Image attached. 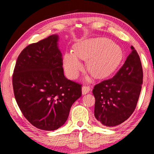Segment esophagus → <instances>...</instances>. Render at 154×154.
I'll return each mask as SVG.
<instances>
[{"label":"esophagus","instance_id":"esophagus-1","mask_svg":"<svg viewBox=\"0 0 154 154\" xmlns=\"http://www.w3.org/2000/svg\"><path fill=\"white\" fill-rule=\"evenodd\" d=\"M90 90H91V88L89 86H83L82 88V94H86L90 91Z\"/></svg>","mask_w":154,"mask_h":154}]
</instances>
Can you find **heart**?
<instances>
[{
    "label": "heart",
    "instance_id": "b5f03b06",
    "mask_svg": "<svg viewBox=\"0 0 154 154\" xmlns=\"http://www.w3.org/2000/svg\"><path fill=\"white\" fill-rule=\"evenodd\" d=\"M123 57V50L119 45L106 38H96L75 44L74 52L64 54L63 66L69 79H77L84 69L81 59L88 61V70L93 76L104 79L118 68Z\"/></svg>",
    "mask_w": 154,
    "mask_h": 154
}]
</instances>
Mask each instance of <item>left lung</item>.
<instances>
[{
    "label": "left lung",
    "instance_id": "8db88e82",
    "mask_svg": "<svg viewBox=\"0 0 154 154\" xmlns=\"http://www.w3.org/2000/svg\"><path fill=\"white\" fill-rule=\"evenodd\" d=\"M132 52L123 66L112 79L94 85V116L106 127H114L125 121L134 112L143 83L140 56L131 46Z\"/></svg>",
    "mask_w": 154,
    "mask_h": 154
}]
</instances>
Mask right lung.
I'll return each mask as SVG.
<instances>
[{
    "mask_svg": "<svg viewBox=\"0 0 154 154\" xmlns=\"http://www.w3.org/2000/svg\"><path fill=\"white\" fill-rule=\"evenodd\" d=\"M58 39L52 35L25 48L12 75L14 97L24 116L48 131L64 125L82 94L81 85L64 76Z\"/></svg>",
    "mask_w": 154,
    "mask_h": 154,
    "instance_id": "right-lung-1",
    "label": "right lung"
}]
</instances>
